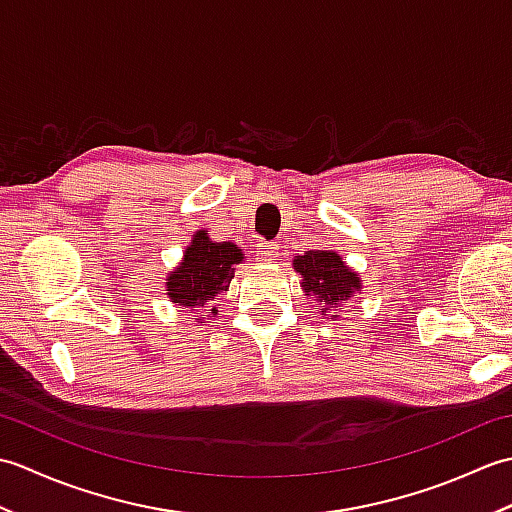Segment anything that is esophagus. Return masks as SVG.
Returning a JSON list of instances; mask_svg holds the SVG:
<instances>
[{
    "instance_id": "obj_1",
    "label": "esophagus",
    "mask_w": 512,
    "mask_h": 512,
    "mask_svg": "<svg viewBox=\"0 0 512 512\" xmlns=\"http://www.w3.org/2000/svg\"><path fill=\"white\" fill-rule=\"evenodd\" d=\"M279 255V244L277 242H259L257 246V259L259 262H270Z\"/></svg>"
}]
</instances>
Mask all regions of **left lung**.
Wrapping results in <instances>:
<instances>
[{"instance_id":"1","label":"left lung","mask_w":512,"mask_h":512,"mask_svg":"<svg viewBox=\"0 0 512 512\" xmlns=\"http://www.w3.org/2000/svg\"><path fill=\"white\" fill-rule=\"evenodd\" d=\"M292 266L301 275L303 292L321 303V312L341 308L361 290V277L334 250H308L292 259Z\"/></svg>"}]
</instances>
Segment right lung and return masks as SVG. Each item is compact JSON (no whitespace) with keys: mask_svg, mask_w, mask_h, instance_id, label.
Segmentation results:
<instances>
[{"mask_svg":"<svg viewBox=\"0 0 512 512\" xmlns=\"http://www.w3.org/2000/svg\"><path fill=\"white\" fill-rule=\"evenodd\" d=\"M242 248L231 242H211L209 233L198 231L184 250L180 266L167 277V295L182 308H204L220 292L228 290L235 266L242 264ZM211 314H217L211 308ZM200 314L198 321H204Z\"/></svg>","mask_w":512,"mask_h":512,"instance_id":"obj_1","label":"right lung"}]
</instances>
